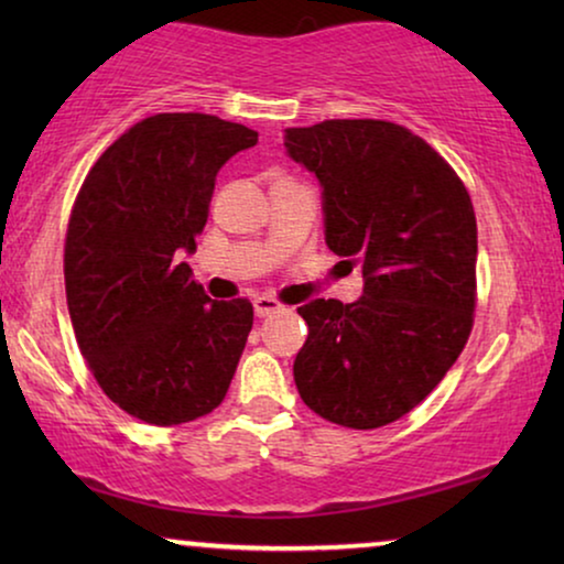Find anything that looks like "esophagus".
Instances as JSON below:
<instances>
[{
	"mask_svg": "<svg viewBox=\"0 0 564 564\" xmlns=\"http://www.w3.org/2000/svg\"><path fill=\"white\" fill-rule=\"evenodd\" d=\"M276 311H282L280 300H274L269 295H259L257 300H253V313H257L259 318H267V315H272Z\"/></svg>",
	"mask_w": 564,
	"mask_h": 564,
	"instance_id": "obj_1",
	"label": "esophagus"
}]
</instances>
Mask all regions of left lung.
<instances>
[{"mask_svg": "<svg viewBox=\"0 0 564 564\" xmlns=\"http://www.w3.org/2000/svg\"><path fill=\"white\" fill-rule=\"evenodd\" d=\"M323 187L328 249L361 267L357 303L297 307L307 341L295 384L321 419L380 429L403 419L465 349L477 303V220L457 172L388 120H323L284 130Z\"/></svg>", "mask_w": 564, "mask_h": 564, "instance_id": "1", "label": "left lung"}]
</instances>
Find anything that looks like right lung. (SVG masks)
I'll use <instances>...</instances> for the list:
<instances>
[{"mask_svg": "<svg viewBox=\"0 0 564 564\" xmlns=\"http://www.w3.org/2000/svg\"><path fill=\"white\" fill-rule=\"evenodd\" d=\"M257 141L215 115H151L97 159L74 199L64 276L76 344L133 419L176 426L226 398L253 307L207 297L182 253L197 249L220 166Z\"/></svg>", "mask_w": 564, "mask_h": 564, "instance_id": "1", "label": "right lung"}]
</instances>
